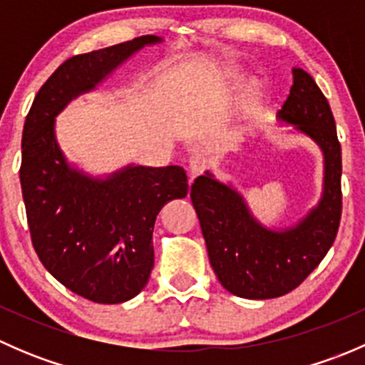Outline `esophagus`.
Masks as SVG:
<instances>
[{
	"label": "esophagus",
	"mask_w": 365,
	"mask_h": 365,
	"mask_svg": "<svg viewBox=\"0 0 365 365\" xmlns=\"http://www.w3.org/2000/svg\"><path fill=\"white\" fill-rule=\"evenodd\" d=\"M205 168H206V157L203 155V153H194L189 160L190 182H192L197 175H201V173L205 171Z\"/></svg>",
	"instance_id": "1"
}]
</instances>
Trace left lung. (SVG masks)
Returning <instances> with one entry per match:
<instances>
[{
	"instance_id": "8db88e82",
	"label": "left lung",
	"mask_w": 365,
	"mask_h": 365,
	"mask_svg": "<svg viewBox=\"0 0 365 365\" xmlns=\"http://www.w3.org/2000/svg\"><path fill=\"white\" fill-rule=\"evenodd\" d=\"M277 116L311 138L325 162L322 200L298 224L268 230L254 219L242 194L210 171L190 187L217 279L230 293L251 300L282 297L300 286L332 247L341 220L342 162L336 121L329 101L305 70L293 68V86Z\"/></svg>"
}]
</instances>
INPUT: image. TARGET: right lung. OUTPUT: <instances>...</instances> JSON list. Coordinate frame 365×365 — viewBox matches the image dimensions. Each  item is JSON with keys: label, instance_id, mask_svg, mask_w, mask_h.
Masks as SVG:
<instances>
[{"label": "right lung", "instance_id": "add662e5", "mask_svg": "<svg viewBox=\"0 0 365 365\" xmlns=\"http://www.w3.org/2000/svg\"><path fill=\"white\" fill-rule=\"evenodd\" d=\"M159 42L145 35L72 56L43 83L24 121L19 176L33 247L56 281L97 304H121L145 288L157 215L168 201L185 197L189 183L180 165L86 175L65 159L54 118L127 58Z\"/></svg>", "mask_w": 365, "mask_h": 365}]
</instances>
